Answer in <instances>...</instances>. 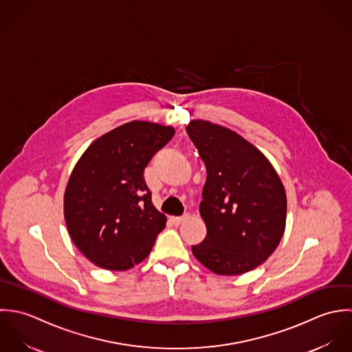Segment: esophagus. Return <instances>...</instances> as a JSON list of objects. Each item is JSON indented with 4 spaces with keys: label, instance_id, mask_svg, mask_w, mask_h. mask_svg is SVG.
<instances>
[{
    "label": "esophagus",
    "instance_id": "1",
    "mask_svg": "<svg viewBox=\"0 0 352 352\" xmlns=\"http://www.w3.org/2000/svg\"><path fill=\"white\" fill-rule=\"evenodd\" d=\"M189 219V214L186 213V214H184V216H171L170 217V221L174 224V226H179V224H182L185 220H188Z\"/></svg>",
    "mask_w": 352,
    "mask_h": 352
}]
</instances>
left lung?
Listing matches in <instances>:
<instances>
[{
    "label": "left lung",
    "mask_w": 352,
    "mask_h": 352,
    "mask_svg": "<svg viewBox=\"0 0 352 352\" xmlns=\"http://www.w3.org/2000/svg\"><path fill=\"white\" fill-rule=\"evenodd\" d=\"M186 131L207 168L200 203L207 236L192 253L216 275L253 271L276 250L285 230L280 177L257 146L228 128L193 120Z\"/></svg>",
    "instance_id": "8db88e82"
}]
</instances>
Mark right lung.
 <instances>
[{
    "instance_id": "1",
    "label": "right lung",
    "mask_w": 352,
    "mask_h": 352,
    "mask_svg": "<svg viewBox=\"0 0 352 352\" xmlns=\"http://www.w3.org/2000/svg\"><path fill=\"white\" fill-rule=\"evenodd\" d=\"M175 129L131 121L92 141L72 170L64 216L76 248L96 267L128 271L151 253L167 217L144 181L152 156Z\"/></svg>"
}]
</instances>
